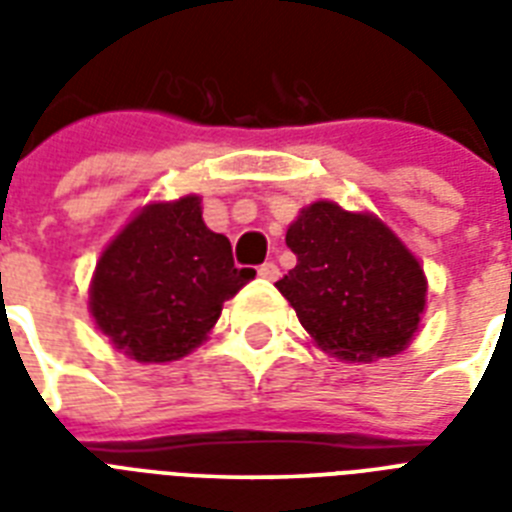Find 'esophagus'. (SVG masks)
Masks as SVG:
<instances>
[{
	"mask_svg": "<svg viewBox=\"0 0 512 512\" xmlns=\"http://www.w3.org/2000/svg\"><path fill=\"white\" fill-rule=\"evenodd\" d=\"M257 276H263V279H268V281H276L279 279V265L263 263L260 268H257Z\"/></svg>",
	"mask_w": 512,
	"mask_h": 512,
	"instance_id": "obj_1",
	"label": "esophagus"
}]
</instances>
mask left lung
Segmentation results:
<instances>
[{
  "label": "left lung",
  "mask_w": 512,
  "mask_h": 512,
  "mask_svg": "<svg viewBox=\"0 0 512 512\" xmlns=\"http://www.w3.org/2000/svg\"><path fill=\"white\" fill-rule=\"evenodd\" d=\"M297 265L276 281L321 348L345 361L396 356L425 308V273L372 215L316 201L287 231Z\"/></svg>",
  "instance_id": "left-lung-1"
}]
</instances>
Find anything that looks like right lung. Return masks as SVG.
Returning a JSON list of instances; mask_svg holds the SVG:
<instances>
[{"instance_id":"1","label":"right lung","mask_w":512,"mask_h":512,"mask_svg":"<svg viewBox=\"0 0 512 512\" xmlns=\"http://www.w3.org/2000/svg\"><path fill=\"white\" fill-rule=\"evenodd\" d=\"M249 279L231 241L201 220L199 196L151 204L100 255L90 311L103 335L138 361H172L196 348Z\"/></svg>"}]
</instances>
